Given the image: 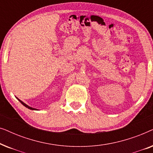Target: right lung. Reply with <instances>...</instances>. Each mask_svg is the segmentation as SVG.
<instances>
[{"label":"right lung","mask_w":153,"mask_h":153,"mask_svg":"<svg viewBox=\"0 0 153 153\" xmlns=\"http://www.w3.org/2000/svg\"><path fill=\"white\" fill-rule=\"evenodd\" d=\"M18 100H19V99H18ZM19 102H21V103H22V104H23V105H24V106H26V108H29V109H31V110H37V109H36V108H32V107H30V106H28V105H27V104H25V103H24V102H23L22 101H21V100H19Z\"/></svg>","instance_id":"1"}]
</instances>
